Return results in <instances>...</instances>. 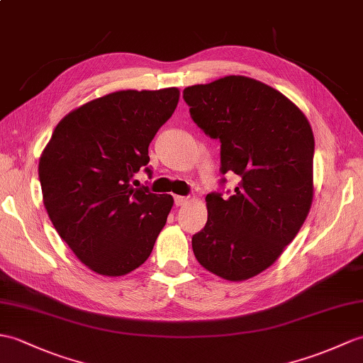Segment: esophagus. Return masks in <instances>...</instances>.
<instances>
[{
    "instance_id": "obj_1",
    "label": "esophagus",
    "mask_w": 363,
    "mask_h": 363,
    "mask_svg": "<svg viewBox=\"0 0 363 363\" xmlns=\"http://www.w3.org/2000/svg\"><path fill=\"white\" fill-rule=\"evenodd\" d=\"M174 204L178 207L187 204V198H185V196H174Z\"/></svg>"
}]
</instances>
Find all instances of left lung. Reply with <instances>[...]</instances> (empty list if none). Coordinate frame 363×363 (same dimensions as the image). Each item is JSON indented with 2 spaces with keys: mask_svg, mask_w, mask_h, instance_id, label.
<instances>
[{
  "mask_svg": "<svg viewBox=\"0 0 363 363\" xmlns=\"http://www.w3.org/2000/svg\"><path fill=\"white\" fill-rule=\"evenodd\" d=\"M190 116L221 142V172L241 181L227 199L206 196V227L191 238L199 264L229 281L261 274L305 223L314 198V134L280 91L244 75L184 89Z\"/></svg>",
  "mask_w": 363,
  "mask_h": 363,
  "instance_id": "left-lung-1",
  "label": "left lung"
}]
</instances>
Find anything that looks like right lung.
I'll return each instance as SVG.
<instances>
[{
  "instance_id": "right-lung-1",
  "label": "right lung",
  "mask_w": 363,
  "mask_h": 363,
  "mask_svg": "<svg viewBox=\"0 0 363 363\" xmlns=\"http://www.w3.org/2000/svg\"><path fill=\"white\" fill-rule=\"evenodd\" d=\"M178 102V88L111 92L67 113L41 153L46 212L92 272L126 275L153 250L173 196L130 182L150 162V142Z\"/></svg>"
}]
</instances>
